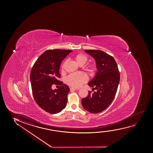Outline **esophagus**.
<instances>
[{
  "instance_id": "34e87169",
  "label": "esophagus",
  "mask_w": 153,
  "mask_h": 153,
  "mask_svg": "<svg viewBox=\"0 0 153 153\" xmlns=\"http://www.w3.org/2000/svg\"><path fill=\"white\" fill-rule=\"evenodd\" d=\"M76 89H77V88H74V87H71L70 88L71 91H74V90H76Z\"/></svg>"
}]
</instances>
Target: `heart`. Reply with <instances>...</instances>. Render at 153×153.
<instances>
[{
    "label": "heart",
    "instance_id": "heart-1",
    "mask_svg": "<svg viewBox=\"0 0 153 153\" xmlns=\"http://www.w3.org/2000/svg\"><path fill=\"white\" fill-rule=\"evenodd\" d=\"M74 59L75 60L76 62L77 63L78 65L82 66L86 63L88 58L85 55L80 53V54L76 55L74 56ZM66 63V62H65L63 63L62 66V69H64ZM87 69L90 73H93L96 71V66L94 64H91L88 65ZM87 80H88V76L86 75L85 74L82 73L71 74L66 79V82L67 84L75 87H79L80 86H82L84 83L87 82Z\"/></svg>",
    "mask_w": 153,
    "mask_h": 153
}]
</instances>
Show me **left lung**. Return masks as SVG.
<instances>
[{
	"mask_svg": "<svg viewBox=\"0 0 153 153\" xmlns=\"http://www.w3.org/2000/svg\"><path fill=\"white\" fill-rule=\"evenodd\" d=\"M94 59L97 69L94 78L88 85L96 91L82 99V107L90 113H98L105 110L114 98L119 84V71L113 57L100 50H85Z\"/></svg>",
	"mask_w": 153,
	"mask_h": 153,
	"instance_id": "1",
	"label": "left lung"
}]
</instances>
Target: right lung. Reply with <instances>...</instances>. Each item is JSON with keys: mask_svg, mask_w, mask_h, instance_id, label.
Here are the masks:
<instances>
[{"mask_svg": "<svg viewBox=\"0 0 153 153\" xmlns=\"http://www.w3.org/2000/svg\"><path fill=\"white\" fill-rule=\"evenodd\" d=\"M71 52L60 49L46 51L32 68L30 81L34 100L40 108L51 114L60 112L67 105L69 87L58 79L61 77L62 61ZM53 84H59L60 88L53 90Z\"/></svg>", "mask_w": 153, "mask_h": 153, "instance_id": "add662e5", "label": "right lung"}]
</instances>
